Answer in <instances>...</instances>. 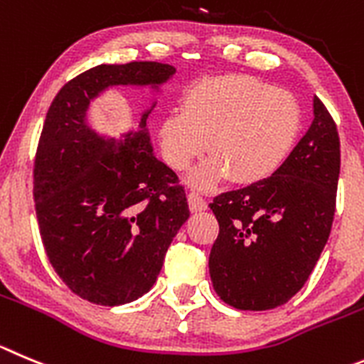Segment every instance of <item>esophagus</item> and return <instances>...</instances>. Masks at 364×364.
Returning a JSON list of instances; mask_svg holds the SVG:
<instances>
[{
  "instance_id": "1",
  "label": "esophagus",
  "mask_w": 364,
  "mask_h": 364,
  "mask_svg": "<svg viewBox=\"0 0 364 364\" xmlns=\"http://www.w3.org/2000/svg\"><path fill=\"white\" fill-rule=\"evenodd\" d=\"M188 206H190V212L198 213V212H203V210H206V201L203 196H199V193L196 192H190L188 193Z\"/></svg>"
}]
</instances>
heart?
<instances>
[{"instance_id":"heart-1","label":"heart","mask_w":364,"mask_h":364,"mask_svg":"<svg viewBox=\"0 0 364 364\" xmlns=\"http://www.w3.org/2000/svg\"><path fill=\"white\" fill-rule=\"evenodd\" d=\"M301 131V107L289 91L250 75H215L196 80L158 127L163 158L185 171L206 151L212 158L190 176L192 185L212 186L228 176L257 185L280 171Z\"/></svg>"}]
</instances>
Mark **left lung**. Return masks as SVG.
I'll use <instances>...</instances> for the list:
<instances>
[{
	"label": "left lung",
	"mask_w": 364,
	"mask_h": 364,
	"mask_svg": "<svg viewBox=\"0 0 364 364\" xmlns=\"http://www.w3.org/2000/svg\"><path fill=\"white\" fill-rule=\"evenodd\" d=\"M312 102L314 120L277 174L210 203L219 223L210 278L220 300L240 311H267L289 301L331 235L339 136L323 102Z\"/></svg>",
	"instance_id": "obj_1"
}]
</instances>
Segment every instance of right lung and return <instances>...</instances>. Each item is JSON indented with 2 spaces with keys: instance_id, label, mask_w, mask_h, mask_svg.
I'll list each match as a JSON object with an SVG mask.
<instances>
[{
  "instance_id": "add662e5",
  "label": "right lung",
  "mask_w": 364,
  "mask_h": 364,
  "mask_svg": "<svg viewBox=\"0 0 364 364\" xmlns=\"http://www.w3.org/2000/svg\"><path fill=\"white\" fill-rule=\"evenodd\" d=\"M174 73L149 60L100 64L64 84L46 113L33 163L41 239L55 273L91 304L144 296L190 210L176 172L152 152L154 104L120 140L91 129L87 109L107 87L159 90Z\"/></svg>"
}]
</instances>
